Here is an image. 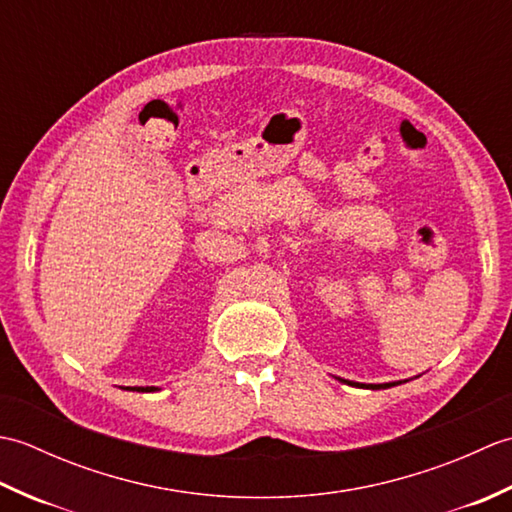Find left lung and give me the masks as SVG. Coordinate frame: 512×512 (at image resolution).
I'll return each instance as SVG.
<instances>
[{
	"mask_svg": "<svg viewBox=\"0 0 512 512\" xmlns=\"http://www.w3.org/2000/svg\"><path fill=\"white\" fill-rule=\"evenodd\" d=\"M343 383H347V380H343ZM350 385H354V383H350ZM394 383H385V385H369L372 389H385V387H391Z\"/></svg>",
	"mask_w": 512,
	"mask_h": 512,
	"instance_id": "8db88e82",
	"label": "left lung"
}]
</instances>
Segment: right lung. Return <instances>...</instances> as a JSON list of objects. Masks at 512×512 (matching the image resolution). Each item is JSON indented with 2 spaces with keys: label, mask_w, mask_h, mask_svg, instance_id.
I'll return each mask as SVG.
<instances>
[{
  "label": "right lung",
  "mask_w": 512,
  "mask_h": 512,
  "mask_svg": "<svg viewBox=\"0 0 512 512\" xmlns=\"http://www.w3.org/2000/svg\"><path fill=\"white\" fill-rule=\"evenodd\" d=\"M149 389H151V391H154V387H147V389H143V387H138L136 391H149Z\"/></svg>",
  "instance_id": "1"
}]
</instances>
